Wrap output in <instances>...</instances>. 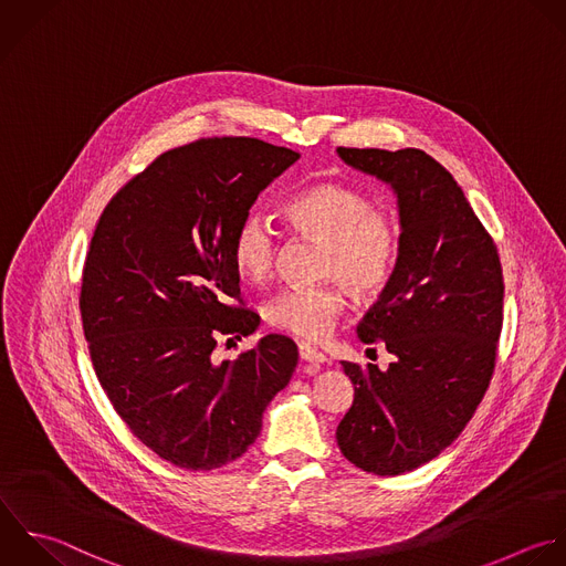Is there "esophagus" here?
Returning <instances> with one entry per match:
<instances>
[{
  "mask_svg": "<svg viewBox=\"0 0 566 566\" xmlns=\"http://www.w3.org/2000/svg\"><path fill=\"white\" fill-rule=\"evenodd\" d=\"M300 359H302V361H306V364H315V366H319V364H324V361H326V355H324V353H319L317 348L308 346V344H300Z\"/></svg>",
  "mask_w": 566,
  "mask_h": 566,
  "instance_id": "34e87169",
  "label": "esophagus"
}]
</instances>
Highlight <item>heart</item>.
I'll return each mask as SVG.
<instances>
[{"mask_svg": "<svg viewBox=\"0 0 566 566\" xmlns=\"http://www.w3.org/2000/svg\"><path fill=\"white\" fill-rule=\"evenodd\" d=\"M284 218L293 231L324 244L326 277L342 280L357 295H373L388 282L399 253V224L366 191L317 182L289 198ZM231 258L244 280L264 282L275 266L277 233L262 216H249L233 235ZM346 308L339 286H291L269 300L266 319L277 331L315 342Z\"/></svg>", "mask_w": 566, "mask_h": 566, "instance_id": "obj_1", "label": "heart"}]
</instances>
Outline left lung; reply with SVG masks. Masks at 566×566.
Masks as SVG:
<instances>
[{
  "mask_svg": "<svg viewBox=\"0 0 566 566\" xmlns=\"http://www.w3.org/2000/svg\"><path fill=\"white\" fill-rule=\"evenodd\" d=\"M339 158L397 196L399 253L379 300L357 326L395 361H342L355 386L337 426L342 454L364 472L397 476L439 457L476 412L503 328V269L452 174L421 149L337 147Z\"/></svg>",
  "mask_w": 566,
  "mask_h": 566,
  "instance_id": "left-lung-1",
  "label": "left lung"
}]
</instances>
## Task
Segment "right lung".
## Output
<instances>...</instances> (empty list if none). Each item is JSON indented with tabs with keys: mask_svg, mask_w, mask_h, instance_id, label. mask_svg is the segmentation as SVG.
<instances>
[{
	"mask_svg": "<svg viewBox=\"0 0 566 566\" xmlns=\"http://www.w3.org/2000/svg\"><path fill=\"white\" fill-rule=\"evenodd\" d=\"M297 151L222 136L160 154L103 209L83 266L81 319L101 388L132 434L182 470H216L258 439L297 366L266 335L235 361L220 337L260 326L240 302L231 244L258 196Z\"/></svg>",
	"mask_w": 566,
	"mask_h": 566,
	"instance_id": "right-lung-1",
	"label": "right lung"
}]
</instances>
